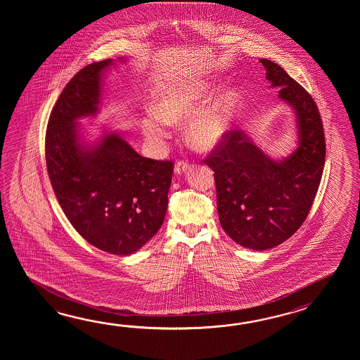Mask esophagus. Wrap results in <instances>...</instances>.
I'll use <instances>...</instances> for the list:
<instances>
[{"mask_svg":"<svg viewBox=\"0 0 360 360\" xmlns=\"http://www.w3.org/2000/svg\"><path fill=\"white\" fill-rule=\"evenodd\" d=\"M189 163L185 161L177 162L176 166H175V174L177 175H180V174H183V172H186L188 169H189Z\"/></svg>","mask_w":360,"mask_h":360,"instance_id":"esophagus-1","label":"esophagus"}]
</instances>
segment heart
I'll return each mask as SVG.
<instances>
[{
  "mask_svg": "<svg viewBox=\"0 0 360 360\" xmlns=\"http://www.w3.org/2000/svg\"><path fill=\"white\" fill-rule=\"evenodd\" d=\"M214 90L216 84L210 79H185L162 86L154 92L153 115L141 121L144 136L161 143L169 136V124L185 122L193 115L185 131L188 143L199 152L214 150L231 130L240 98L237 87L226 86L209 101ZM205 101L207 103L202 108Z\"/></svg>",
  "mask_w": 360,
  "mask_h": 360,
  "instance_id": "b5f03b06",
  "label": "heart"
}]
</instances>
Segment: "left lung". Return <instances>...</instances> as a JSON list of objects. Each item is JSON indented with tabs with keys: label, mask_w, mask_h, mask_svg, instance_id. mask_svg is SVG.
I'll use <instances>...</instances> for the list:
<instances>
[{
	"label": "left lung",
	"mask_w": 360,
	"mask_h": 360,
	"mask_svg": "<svg viewBox=\"0 0 360 360\" xmlns=\"http://www.w3.org/2000/svg\"><path fill=\"white\" fill-rule=\"evenodd\" d=\"M279 99L292 108L297 146L273 160L242 130H231L205 162L214 172L222 229L253 251L276 247L305 221L321 184L326 140L321 115L310 94L281 65L260 59Z\"/></svg>",
	"instance_id": "8db88e82"
}]
</instances>
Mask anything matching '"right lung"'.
Masks as SVG:
<instances>
[{"mask_svg":"<svg viewBox=\"0 0 360 360\" xmlns=\"http://www.w3.org/2000/svg\"><path fill=\"white\" fill-rule=\"evenodd\" d=\"M124 58H120V61ZM112 59L81 69L64 87L47 124V172L73 228L101 251L136 252L160 230L174 165L141 157L115 131L82 139L81 118L99 113L103 76Z\"/></svg>","mask_w":360,"mask_h":360,"instance_id":"add662e5","label":"right lung"}]
</instances>
